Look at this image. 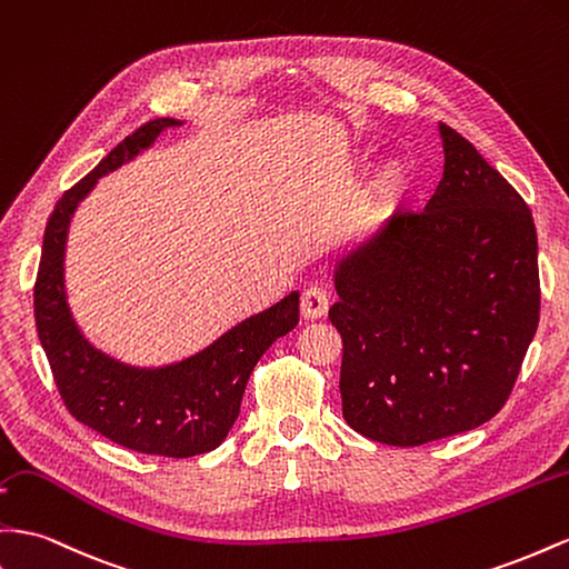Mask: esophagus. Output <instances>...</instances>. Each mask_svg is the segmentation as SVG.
<instances>
[{
	"mask_svg": "<svg viewBox=\"0 0 569 569\" xmlns=\"http://www.w3.org/2000/svg\"><path fill=\"white\" fill-rule=\"evenodd\" d=\"M299 309H301V316L306 318V320H318V318H322L328 313V309H330V297H328V291H322L320 287H309L301 295V303H299Z\"/></svg>",
	"mask_w": 569,
	"mask_h": 569,
	"instance_id": "esophagus-1",
	"label": "esophagus"
}]
</instances>
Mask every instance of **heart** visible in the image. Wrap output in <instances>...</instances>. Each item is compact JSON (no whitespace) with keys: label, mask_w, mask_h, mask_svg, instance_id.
I'll use <instances>...</instances> for the list:
<instances>
[{"label":"heart","mask_w":569,"mask_h":569,"mask_svg":"<svg viewBox=\"0 0 569 569\" xmlns=\"http://www.w3.org/2000/svg\"><path fill=\"white\" fill-rule=\"evenodd\" d=\"M407 196V172L402 164L386 162L366 183L355 210L359 229H376L402 206Z\"/></svg>","instance_id":"b5f03b06"}]
</instances>
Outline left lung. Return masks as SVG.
I'll list each match as a JSON object with an SVG mask.
<instances>
[{"label":"left lung","mask_w":569,"mask_h":569,"mask_svg":"<svg viewBox=\"0 0 569 569\" xmlns=\"http://www.w3.org/2000/svg\"><path fill=\"white\" fill-rule=\"evenodd\" d=\"M442 179L337 263L342 413L376 442L471 431L508 402L539 328L531 210L465 136L440 124Z\"/></svg>","instance_id":"left-lung-1"}]
</instances>
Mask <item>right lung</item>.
I'll list each match as a JSON object with an SVG mask.
<instances>
[{
	"mask_svg": "<svg viewBox=\"0 0 569 569\" xmlns=\"http://www.w3.org/2000/svg\"><path fill=\"white\" fill-rule=\"evenodd\" d=\"M179 119H152L107 152L59 198L44 227L33 291L36 326L61 399L76 421L143 455L193 457L218 448L239 417L258 359L299 322V291L227 330L198 355L162 368L121 363L90 345L67 303L64 251L71 214L98 179L133 160Z\"/></svg>",
	"mask_w": 569,
	"mask_h": 569,
	"instance_id": "1",
	"label": "right lung"
}]
</instances>
